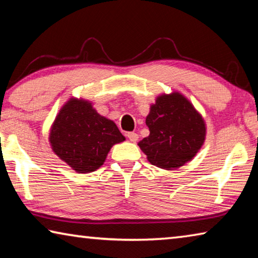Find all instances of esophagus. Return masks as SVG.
I'll list each match as a JSON object with an SVG mask.
<instances>
[{
    "instance_id": "esophagus-1",
    "label": "esophagus",
    "mask_w": 258,
    "mask_h": 258,
    "mask_svg": "<svg viewBox=\"0 0 258 258\" xmlns=\"http://www.w3.org/2000/svg\"><path fill=\"white\" fill-rule=\"evenodd\" d=\"M126 135H127V138H128L131 142H137L138 139H139V135L137 133H134V132H130Z\"/></svg>"
}]
</instances>
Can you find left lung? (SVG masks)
<instances>
[{
  "label": "left lung",
  "instance_id": "1",
  "mask_svg": "<svg viewBox=\"0 0 258 258\" xmlns=\"http://www.w3.org/2000/svg\"><path fill=\"white\" fill-rule=\"evenodd\" d=\"M149 137L138 143L151 165L172 171L194 159L206 139V123L180 92L160 94L146 118Z\"/></svg>",
  "mask_w": 258,
  "mask_h": 258
}]
</instances>
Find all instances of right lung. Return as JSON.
Instances as JSON below:
<instances>
[{
	"label": "right lung",
	"mask_w": 258,
	"mask_h": 258,
	"mask_svg": "<svg viewBox=\"0 0 258 258\" xmlns=\"http://www.w3.org/2000/svg\"><path fill=\"white\" fill-rule=\"evenodd\" d=\"M49 141L59 158L77 173L101 167L111 147L125 141L112 120L98 113L92 102L71 98L51 126Z\"/></svg>",
	"instance_id": "1"
}]
</instances>
